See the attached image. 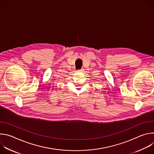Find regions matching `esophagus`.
<instances>
[{"label":"esophagus","mask_w":154,"mask_h":154,"mask_svg":"<svg viewBox=\"0 0 154 154\" xmlns=\"http://www.w3.org/2000/svg\"><path fill=\"white\" fill-rule=\"evenodd\" d=\"M83 69H80V70H78V71H77V72H83Z\"/></svg>","instance_id":"obj_1"}]
</instances>
